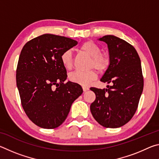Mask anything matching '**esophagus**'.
<instances>
[{"mask_svg":"<svg viewBox=\"0 0 159 159\" xmlns=\"http://www.w3.org/2000/svg\"><path fill=\"white\" fill-rule=\"evenodd\" d=\"M83 90L84 92H86V91H88V90H89V88L86 87V86H83Z\"/></svg>","mask_w":159,"mask_h":159,"instance_id":"esophagus-1","label":"esophagus"}]
</instances>
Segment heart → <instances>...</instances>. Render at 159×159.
I'll return each instance as SVG.
<instances>
[{"label":"heart","instance_id":"1","mask_svg":"<svg viewBox=\"0 0 159 159\" xmlns=\"http://www.w3.org/2000/svg\"><path fill=\"white\" fill-rule=\"evenodd\" d=\"M80 50L87 54L91 57L90 67H95L98 71H104L109 63V58L106 54L101 52V48L93 41H86L80 45ZM60 60L64 67L70 69L73 66V57L70 50H66L61 53ZM69 80L71 82L81 85H88L97 79V74L94 70L88 71H75L69 74Z\"/></svg>","mask_w":159,"mask_h":159}]
</instances>
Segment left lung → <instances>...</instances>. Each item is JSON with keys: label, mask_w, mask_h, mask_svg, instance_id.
<instances>
[{"label": "left lung", "mask_w": 159, "mask_h": 159, "mask_svg": "<svg viewBox=\"0 0 159 159\" xmlns=\"http://www.w3.org/2000/svg\"><path fill=\"white\" fill-rule=\"evenodd\" d=\"M108 46L109 65L100 80L107 88H90L96 99L90 105L95 119L105 128L121 127L138 109L144 87L140 59L134 48L113 35L99 39Z\"/></svg>", "instance_id": "left-lung-1"}]
</instances>
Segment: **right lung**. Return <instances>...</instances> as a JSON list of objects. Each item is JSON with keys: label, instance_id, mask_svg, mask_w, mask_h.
<instances>
[{"label": "right lung", "instance_id": "obj_1", "mask_svg": "<svg viewBox=\"0 0 159 159\" xmlns=\"http://www.w3.org/2000/svg\"><path fill=\"white\" fill-rule=\"evenodd\" d=\"M77 44L69 38L45 34L26 43L21 51L17 86L26 114L39 127L53 129L62 124L83 93L78 83H64L66 70L60 60L64 51Z\"/></svg>", "mask_w": 159, "mask_h": 159}]
</instances>
